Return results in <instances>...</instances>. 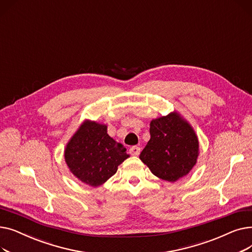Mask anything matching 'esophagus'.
<instances>
[{
  "mask_svg": "<svg viewBox=\"0 0 252 252\" xmlns=\"http://www.w3.org/2000/svg\"><path fill=\"white\" fill-rule=\"evenodd\" d=\"M140 151H141V148L138 147V146H133V147L129 148V153L131 155H136L137 156V155L140 154Z\"/></svg>",
  "mask_w": 252,
  "mask_h": 252,
  "instance_id": "obj_1",
  "label": "esophagus"
}]
</instances>
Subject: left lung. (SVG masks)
Returning <instances> with one entry per match:
<instances>
[{
  "mask_svg": "<svg viewBox=\"0 0 252 252\" xmlns=\"http://www.w3.org/2000/svg\"><path fill=\"white\" fill-rule=\"evenodd\" d=\"M199 155V142L190 124L178 113L152 119L150 140L140 159L161 180L176 182L190 173Z\"/></svg>",
  "mask_w": 252,
  "mask_h": 252,
  "instance_id": "1",
  "label": "left lung"
}]
</instances>
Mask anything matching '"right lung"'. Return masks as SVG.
<instances>
[{
    "instance_id": "add662e5",
    "label": "right lung",
    "mask_w": 252,
    "mask_h": 252,
    "mask_svg": "<svg viewBox=\"0 0 252 252\" xmlns=\"http://www.w3.org/2000/svg\"><path fill=\"white\" fill-rule=\"evenodd\" d=\"M65 162L79 181L92 187L101 186L127 157L124 145L107 134V126L85 121L67 143Z\"/></svg>"
}]
</instances>
